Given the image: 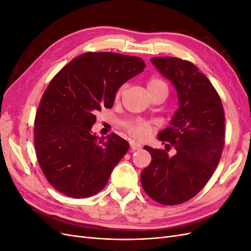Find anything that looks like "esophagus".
<instances>
[{"label": "esophagus", "instance_id": "1", "mask_svg": "<svg viewBox=\"0 0 251 251\" xmlns=\"http://www.w3.org/2000/svg\"><path fill=\"white\" fill-rule=\"evenodd\" d=\"M131 149H132V151H138L141 149V146L139 143L133 141V142H131Z\"/></svg>", "mask_w": 251, "mask_h": 251}]
</instances>
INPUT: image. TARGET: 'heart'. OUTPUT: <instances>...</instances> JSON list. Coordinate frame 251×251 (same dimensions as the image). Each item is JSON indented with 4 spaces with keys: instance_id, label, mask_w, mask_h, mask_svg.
I'll return each mask as SVG.
<instances>
[{
    "instance_id": "obj_1",
    "label": "heart",
    "mask_w": 251,
    "mask_h": 251,
    "mask_svg": "<svg viewBox=\"0 0 251 251\" xmlns=\"http://www.w3.org/2000/svg\"><path fill=\"white\" fill-rule=\"evenodd\" d=\"M126 89V85L121 86L116 92V100L123 96L125 91ZM147 90L151 97L154 96H162L164 100L165 97L169 95L170 92V86L168 81L160 76H151L147 80ZM125 127L126 128L127 133L130 134L132 137L144 140L147 139L149 136L154 131V126L148 120L140 119V118H134L126 121L125 124Z\"/></svg>"
}]
</instances>
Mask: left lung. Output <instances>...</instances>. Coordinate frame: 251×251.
I'll list each match as a JSON object with an SVG mask.
<instances>
[{
	"mask_svg": "<svg viewBox=\"0 0 251 251\" xmlns=\"http://www.w3.org/2000/svg\"><path fill=\"white\" fill-rule=\"evenodd\" d=\"M151 62L177 90L179 108L158 139L177 153L170 157L167 150L144 147L151 161L140 180L154 201L177 205L198 194L217 169L225 140L224 109L214 86L191 62L173 56Z\"/></svg>",
	"mask_w": 251,
	"mask_h": 251,
	"instance_id": "8db88e82",
	"label": "left lung"
}]
</instances>
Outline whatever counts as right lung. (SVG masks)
<instances>
[{
  "label": "right lung",
  "mask_w": 251,
  "mask_h": 251,
  "mask_svg": "<svg viewBox=\"0 0 251 251\" xmlns=\"http://www.w3.org/2000/svg\"><path fill=\"white\" fill-rule=\"evenodd\" d=\"M140 57L87 52L50 81L34 119V147L44 176L57 192L75 199L100 193L130 144L115 133L98 138L96 113L111 109L120 86L142 72Z\"/></svg>",
  "instance_id": "add662e5"
}]
</instances>
